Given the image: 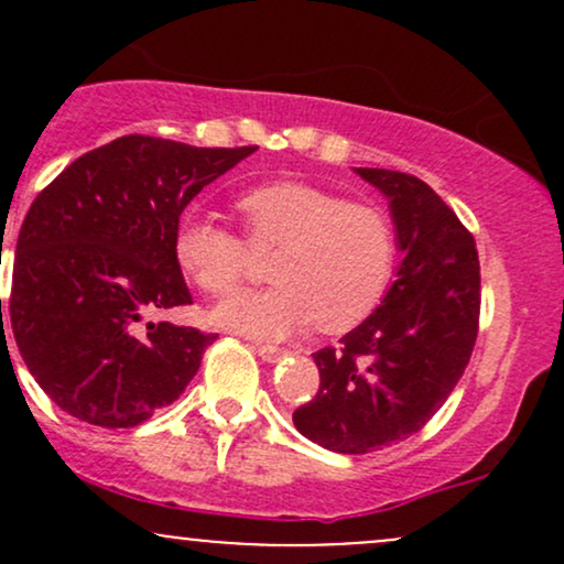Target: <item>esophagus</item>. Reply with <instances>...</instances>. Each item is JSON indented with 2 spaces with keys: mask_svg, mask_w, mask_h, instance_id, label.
<instances>
[{
  "mask_svg": "<svg viewBox=\"0 0 564 564\" xmlns=\"http://www.w3.org/2000/svg\"><path fill=\"white\" fill-rule=\"evenodd\" d=\"M254 352L260 355L262 360H270V364H273V360L281 358L283 349H278V347H273V345H254Z\"/></svg>",
  "mask_w": 564,
  "mask_h": 564,
  "instance_id": "esophagus-1",
  "label": "esophagus"
}]
</instances>
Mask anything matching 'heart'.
<instances>
[{
    "instance_id": "heart-1",
    "label": "heart",
    "mask_w": 564,
    "mask_h": 564,
    "mask_svg": "<svg viewBox=\"0 0 564 564\" xmlns=\"http://www.w3.org/2000/svg\"><path fill=\"white\" fill-rule=\"evenodd\" d=\"M238 212L251 246H278L270 262L275 286L219 302L212 313L217 326L262 339H281L315 323L323 334H345L384 300L394 270V230L379 206L275 180L241 193ZM174 257L206 294H228L249 270L243 238L196 212L180 223Z\"/></svg>"
}]
</instances>
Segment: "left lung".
Listing matches in <instances>:
<instances>
[{
  "mask_svg": "<svg viewBox=\"0 0 564 564\" xmlns=\"http://www.w3.org/2000/svg\"><path fill=\"white\" fill-rule=\"evenodd\" d=\"M355 172L390 200L403 262L379 307L339 347L313 352L321 387L294 426L334 453L379 451L422 430L462 379L480 323V262L462 219L413 174Z\"/></svg>",
  "mask_w": 564,
  "mask_h": 564,
  "instance_id": "8db88e82",
  "label": "left lung"
}]
</instances>
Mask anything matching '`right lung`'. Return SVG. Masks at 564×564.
<instances>
[{
  "mask_svg": "<svg viewBox=\"0 0 564 564\" xmlns=\"http://www.w3.org/2000/svg\"><path fill=\"white\" fill-rule=\"evenodd\" d=\"M254 151L127 134L84 153L34 198L8 323L55 405L127 430L183 394L217 334L151 321L193 302L174 257L180 215Z\"/></svg>",
  "mask_w": 564,
  "mask_h": 564,
  "instance_id": "obj_1",
  "label": "right lung"
}]
</instances>
